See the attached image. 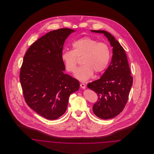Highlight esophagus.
<instances>
[{"label": "esophagus", "mask_w": 154, "mask_h": 154, "mask_svg": "<svg viewBox=\"0 0 154 154\" xmlns=\"http://www.w3.org/2000/svg\"><path fill=\"white\" fill-rule=\"evenodd\" d=\"M80 87L82 88V89H85V88H86V85L84 84H80Z\"/></svg>", "instance_id": "esophagus-1"}]
</instances>
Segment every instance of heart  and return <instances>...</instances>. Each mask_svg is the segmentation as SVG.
Here are the masks:
<instances>
[{
  "mask_svg": "<svg viewBox=\"0 0 154 154\" xmlns=\"http://www.w3.org/2000/svg\"><path fill=\"white\" fill-rule=\"evenodd\" d=\"M73 50H64L61 54L62 60L67 71L75 72L78 62V58H81L83 65L77 69L75 76L81 81L89 79L93 73L98 74L103 72L108 66L110 59L109 45L103 42L89 37H84L74 41Z\"/></svg>",
  "mask_w": 154,
  "mask_h": 154,
  "instance_id": "obj_1",
  "label": "heart"
}]
</instances>
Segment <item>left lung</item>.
Returning <instances> with one entry per match:
<instances>
[{"label":"left lung","instance_id":"obj_1","mask_svg":"<svg viewBox=\"0 0 154 154\" xmlns=\"http://www.w3.org/2000/svg\"><path fill=\"white\" fill-rule=\"evenodd\" d=\"M91 31L104 34L113 47L112 59L104 73L99 79L87 85L98 95V101L92 108L94 113L107 120L117 116L124 109L132 88L133 77L126 54L119 42L106 31Z\"/></svg>","mask_w":154,"mask_h":154}]
</instances>
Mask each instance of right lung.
<instances>
[{
    "mask_svg": "<svg viewBox=\"0 0 154 154\" xmlns=\"http://www.w3.org/2000/svg\"><path fill=\"white\" fill-rule=\"evenodd\" d=\"M74 31L69 28L50 31L32 44L23 57L20 79L25 100L48 120L65 112L70 95L79 88L77 79L64 73L61 58L65 40Z\"/></svg>",
    "mask_w": 154,
    "mask_h": 154,
    "instance_id": "right-lung-1",
    "label": "right lung"
}]
</instances>
